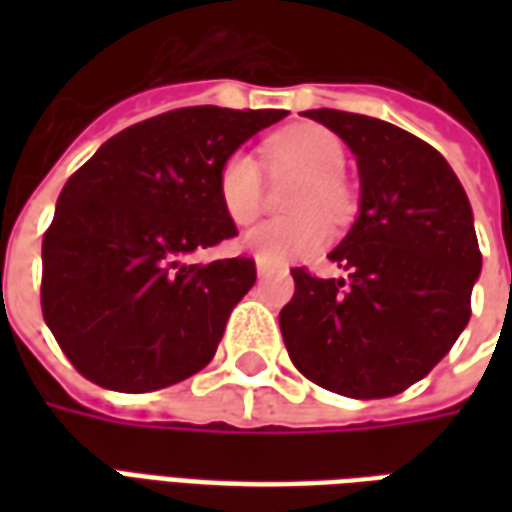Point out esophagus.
Returning a JSON list of instances; mask_svg holds the SVG:
<instances>
[{"instance_id":"esophagus-1","label":"esophagus","mask_w":512,"mask_h":512,"mask_svg":"<svg viewBox=\"0 0 512 512\" xmlns=\"http://www.w3.org/2000/svg\"><path fill=\"white\" fill-rule=\"evenodd\" d=\"M274 271H277V266H271L266 260H257V274H260V277H268V274H274Z\"/></svg>"}]
</instances>
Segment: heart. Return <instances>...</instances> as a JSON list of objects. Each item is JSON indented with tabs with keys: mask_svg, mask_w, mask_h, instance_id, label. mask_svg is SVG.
<instances>
[{
	"mask_svg": "<svg viewBox=\"0 0 512 512\" xmlns=\"http://www.w3.org/2000/svg\"><path fill=\"white\" fill-rule=\"evenodd\" d=\"M266 156L274 167L304 172L290 197V208L299 213L260 222L244 235L241 246L266 263H288L321 252L334 235L328 217L345 219L351 208V191L340 178L345 169L343 142L329 128L293 126L268 139ZM216 197L230 222L249 224L257 219L263 211V175L255 158L244 150H233L224 158L216 169Z\"/></svg>",
	"mask_w": 512,
	"mask_h": 512,
	"instance_id": "heart-1",
	"label": "heart"
}]
</instances>
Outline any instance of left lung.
<instances>
[{
  "label": "left lung",
  "mask_w": 512,
  "mask_h": 512,
  "mask_svg": "<svg viewBox=\"0 0 512 512\" xmlns=\"http://www.w3.org/2000/svg\"><path fill=\"white\" fill-rule=\"evenodd\" d=\"M354 150L362 211L329 260L345 279L290 268L279 312L290 362L312 384L373 400L439 365L472 315L483 266L472 205L436 147L376 117L312 109Z\"/></svg>",
  "instance_id": "8db88e82"
}]
</instances>
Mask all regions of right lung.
<instances>
[{
	"mask_svg": "<svg viewBox=\"0 0 512 512\" xmlns=\"http://www.w3.org/2000/svg\"><path fill=\"white\" fill-rule=\"evenodd\" d=\"M285 115L172 109L115 134L68 178L43 235L40 307L84 378L153 392L211 362L257 268L252 257H186L238 235L216 169Z\"/></svg>",
	"mask_w": 512,
	"mask_h": 512,
	"instance_id": "add662e5",
	"label": "right lung"
}]
</instances>
